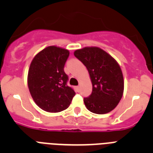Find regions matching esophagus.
Segmentation results:
<instances>
[{"mask_svg": "<svg viewBox=\"0 0 153 153\" xmlns=\"http://www.w3.org/2000/svg\"><path fill=\"white\" fill-rule=\"evenodd\" d=\"M76 89L77 90V91H79V90H80V86H77L76 87Z\"/></svg>", "mask_w": 153, "mask_h": 153, "instance_id": "esophagus-1", "label": "esophagus"}]
</instances>
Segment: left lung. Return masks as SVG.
<instances>
[{"label": "left lung", "instance_id": "obj_1", "mask_svg": "<svg viewBox=\"0 0 153 153\" xmlns=\"http://www.w3.org/2000/svg\"><path fill=\"white\" fill-rule=\"evenodd\" d=\"M88 70L93 86L89 97L84 98L88 110L105 114L116 108L124 90L123 75L120 65L112 56L97 47H86L74 51Z\"/></svg>", "mask_w": 153, "mask_h": 153}]
</instances>
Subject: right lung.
Listing matches in <instances>:
<instances>
[{"label": "right lung", "instance_id": "1", "mask_svg": "<svg viewBox=\"0 0 153 153\" xmlns=\"http://www.w3.org/2000/svg\"><path fill=\"white\" fill-rule=\"evenodd\" d=\"M70 55L68 50L50 46L37 53L28 70L27 85L35 103L48 113L67 109L76 93L67 86L68 76L64 65Z\"/></svg>", "mask_w": 153, "mask_h": 153}]
</instances>
